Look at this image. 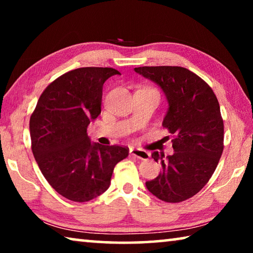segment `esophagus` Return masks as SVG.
<instances>
[{
	"label": "esophagus",
	"mask_w": 253,
	"mask_h": 253,
	"mask_svg": "<svg viewBox=\"0 0 253 253\" xmlns=\"http://www.w3.org/2000/svg\"><path fill=\"white\" fill-rule=\"evenodd\" d=\"M130 154L134 157L138 158V160L142 161H147L151 157V154L148 152L144 151V149H139V148H130Z\"/></svg>",
	"instance_id": "esophagus-1"
}]
</instances>
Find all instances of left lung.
I'll return each instance as SVG.
<instances>
[{
	"instance_id": "obj_1",
	"label": "left lung",
	"mask_w": 253,
	"mask_h": 253,
	"mask_svg": "<svg viewBox=\"0 0 253 253\" xmlns=\"http://www.w3.org/2000/svg\"><path fill=\"white\" fill-rule=\"evenodd\" d=\"M135 71L164 91L169 107L163 127L173 136V155L152 154L154 161L161 162L162 173L146 182V187L164 202H183L207 185L223 152L219 101L212 88L186 68L138 67Z\"/></svg>"
}]
</instances>
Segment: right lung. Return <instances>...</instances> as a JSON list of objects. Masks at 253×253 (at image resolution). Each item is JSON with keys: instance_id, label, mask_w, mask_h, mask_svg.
<instances>
[{"instance_id": "1", "label": "right lung", "mask_w": 253, "mask_h": 253, "mask_svg": "<svg viewBox=\"0 0 253 253\" xmlns=\"http://www.w3.org/2000/svg\"><path fill=\"white\" fill-rule=\"evenodd\" d=\"M121 75L113 68L84 67L53 80L30 117L34 158L46 181L60 195L88 202L107 191L118 162L129 149L91 144L88 125L101 113L102 85Z\"/></svg>"}]
</instances>
